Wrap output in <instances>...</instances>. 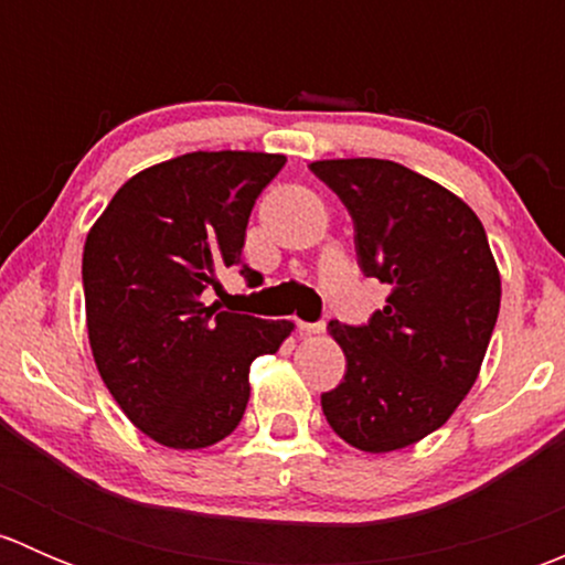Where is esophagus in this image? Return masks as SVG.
Masks as SVG:
<instances>
[{
	"mask_svg": "<svg viewBox=\"0 0 565 565\" xmlns=\"http://www.w3.org/2000/svg\"><path fill=\"white\" fill-rule=\"evenodd\" d=\"M298 330H303V333H322L324 322H303V319H298Z\"/></svg>",
	"mask_w": 565,
	"mask_h": 565,
	"instance_id": "obj_1",
	"label": "esophagus"
}]
</instances>
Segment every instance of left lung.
Here are the masks:
<instances>
[{"instance_id": "8db88e82", "label": "left lung", "mask_w": 565, "mask_h": 565, "mask_svg": "<svg viewBox=\"0 0 565 565\" xmlns=\"http://www.w3.org/2000/svg\"><path fill=\"white\" fill-rule=\"evenodd\" d=\"M350 213L366 278L388 284L366 324L330 319L344 380L322 393L335 435L369 454L440 429L472 388L500 311V273L478 215L429 177L380 158L317 161Z\"/></svg>"}]
</instances>
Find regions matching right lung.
I'll return each mask as SVG.
<instances>
[{"mask_svg":"<svg viewBox=\"0 0 565 565\" xmlns=\"http://www.w3.org/2000/svg\"><path fill=\"white\" fill-rule=\"evenodd\" d=\"M287 158L188 152L130 177L84 243L82 281L95 363L122 413L167 448H207L237 429L250 361L273 355L289 319L202 303L241 267L248 215Z\"/></svg>","mask_w":565,"mask_h":565,"instance_id":"add662e5","label":"right lung"}]
</instances>
